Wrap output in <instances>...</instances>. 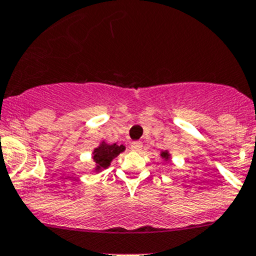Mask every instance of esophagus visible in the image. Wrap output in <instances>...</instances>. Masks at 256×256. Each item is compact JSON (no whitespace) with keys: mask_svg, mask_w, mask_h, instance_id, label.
I'll list each match as a JSON object with an SVG mask.
<instances>
[{"mask_svg":"<svg viewBox=\"0 0 256 256\" xmlns=\"http://www.w3.org/2000/svg\"><path fill=\"white\" fill-rule=\"evenodd\" d=\"M130 148L133 149V150H136V152H139V150H142V148H143V143H142V142H133V143L130 144Z\"/></svg>","mask_w":256,"mask_h":256,"instance_id":"obj_1","label":"esophagus"}]
</instances>
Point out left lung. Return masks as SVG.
<instances>
[{"instance_id":"left-lung-1","label":"left lung","mask_w":256,"mask_h":256,"mask_svg":"<svg viewBox=\"0 0 256 256\" xmlns=\"http://www.w3.org/2000/svg\"><path fill=\"white\" fill-rule=\"evenodd\" d=\"M160 156H163L164 159H168V158H169V154H168V152H163V153H162Z\"/></svg>"}]
</instances>
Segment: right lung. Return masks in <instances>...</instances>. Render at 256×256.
Returning <instances> with one entry per match:
<instances>
[{
    "label": "right lung",
    "instance_id": "right-lung-1",
    "mask_svg": "<svg viewBox=\"0 0 256 256\" xmlns=\"http://www.w3.org/2000/svg\"><path fill=\"white\" fill-rule=\"evenodd\" d=\"M124 150V146H117V144H106L102 143L98 148L93 152V160L97 164V170L106 169L110 166V162L116 158L120 153Z\"/></svg>",
    "mask_w": 256,
    "mask_h": 256
}]
</instances>
